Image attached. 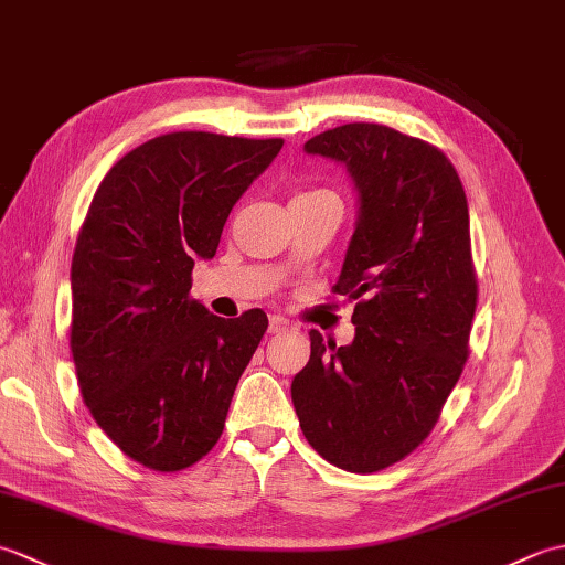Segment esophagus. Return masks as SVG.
I'll use <instances>...</instances> for the list:
<instances>
[{"label":"esophagus","instance_id":"1","mask_svg":"<svg viewBox=\"0 0 565 565\" xmlns=\"http://www.w3.org/2000/svg\"><path fill=\"white\" fill-rule=\"evenodd\" d=\"M289 328H291V322L286 320V318H281V316H271V318H269V332H271V334L284 332V330H289Z\"/></svg>","mask_w":565,"mask_h":565}]
</instances>
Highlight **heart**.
<instances>
[{"mask_svg": "<svg viewBox=\"0 0 565 565\" xmlns=\"http://www.w3.org/2000/svg\"><path fill=\"white\" fill-rule=\"evenodd\" d=\"M308 194H316V191H308Z\"/></svg>", "mask_w": 565, "mask_h": 565, "instance_id": "obj_1", "label": "heart"}]
</instances>
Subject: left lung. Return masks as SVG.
Segmentation results:
<instances>
[{
  "mask_svg": "<svg viewBox=\"0 0 565 565\" xmlns=\"http://www.w3.org/2000/svg\"><path fill=\"white\" fill-rule=\"evenodd\" d=\"M306 152L344 162L359 191L332 286L356 301V334L338 347L310 330L291 398L322 459L376 473L429 437L468 359L478 301L468 203L447 154L388 126H338Z\"/></svg>",
  "mask_w": 565,
  "mask_h": 565,
  "instance_id": "obj_1",
  "label": "left lung"
}]
</instances>
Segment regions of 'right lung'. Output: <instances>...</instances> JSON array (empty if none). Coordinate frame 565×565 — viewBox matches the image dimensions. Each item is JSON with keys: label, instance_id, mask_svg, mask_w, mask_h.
<instances>
[{"label": "right lung", "instance_id": "obj_1", "mask_svg": "<svg viewBox=\"0 0 565 565\" xmlns=\"http://www.w3.org/2000/svg\"><path fill=\"white\" fill-rule=\"evenodd\" d=\"M281 138L179 130L118 160L94 194L72 255L70 350L92 417L152 471L194 466L225 415L269 320L218 318L191 298L235 201Z\"/></svg>", "mask_w": 565, "mask_h": 565}]
</instances>
